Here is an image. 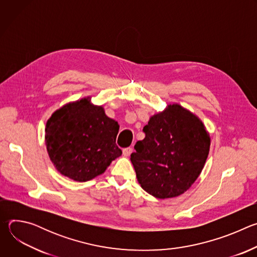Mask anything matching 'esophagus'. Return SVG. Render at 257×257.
<instances>
[{
	"mask_svg": "<svg viewBox=\"0 0 257 257\" xmlns=\"http://www.w3.org/2000/svg\"><path fill=\"white\" fill-rule=\"evenodd\" d=\"M131 153H132V149L131 148H126V149L123 150V155L125 157H129L131 155Z\"/></svg>",
	"mask_w": 257,
	"mask_h": 257,
	"instance_id": "obj_1",
	"label": "esophagus"
}]
</instances>
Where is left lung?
Listing matches in <instances>:
<instances>
[{
	"instance_id": "1",
	"label": "left lung",
	"mask_w": 257,
	"mask_h": 257,
	"mask_svg": "<svg viewBox=\"0 0 257 257\" xmlns=\"http://www.w3.org/2000/svg\"><path fill=\"white\" fill-rule=\"evenodd\" d=\"M131 163L142 189L160 198L188 190L201 173L210 139L202 122L179 104H170L143 127Z\"/></svg>"
}]
</instances>
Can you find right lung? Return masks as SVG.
<instances>
[{
	"instance_id": "right-lung-1",
	"label": "right lung",
	"mask_w": 257,
	"mask_h": 257,
	"mask_svg": "<svg viewBox=\"0 0 257 257\" xmlns=\"http://www.w3.org/2000/svg\"><path fill=\"white\" fill-rule=\"evenodd\" d=\"M118 132V122L106 117L102 106L83 98L52 115L46 128L47 150L62 175L85 182L122 155L116 144Z\"/></svg>"
}]
</instances>
